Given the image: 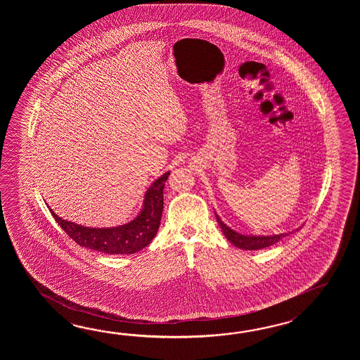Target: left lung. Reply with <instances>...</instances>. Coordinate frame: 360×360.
<instances>
[{"mask_svg": "<svg viewBox=\"0 0 360 360\" xmlns=\"http://www.w3.org/2000/svg\"><path fill=\"white\" fill-rule=\"evenodd\" d=\"M217 222L220 224V228L222 229L224 236L229 240L230 243L242 248V250H262L270 245H274L276 242H279L282 238L287 237L288 233L283 234H274V236H243L239 234L236 230L230 229L229 226H226L221 219L216 214Z\"/></svg>", "mask_w": 360, "mask_h": 360, "instance_id": "obj_1", "label": "left lung"}]
</instances>
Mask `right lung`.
I'll list each match as a JSON object with an SVG mask.
<instances>
[{
	"mask_svg": "<svg viewBox=\"0 0 360 360\" xmlns=\"http://www.w3.org/2000/svg\"><path fill=\"white\" fill-rule=\"evenodd\" d=\"M169 171L154 181L146 191L141 212L132 220L115 228H87L63 220L53 212L56 222L77 245L108 255H132L146 248L155 237L163 211V188Z\"/></svg>",
	"mask_w": 360,
	"mask_h": 360,
	"instance_id": "1",
	"label": "right lung"
}]
</instances>
